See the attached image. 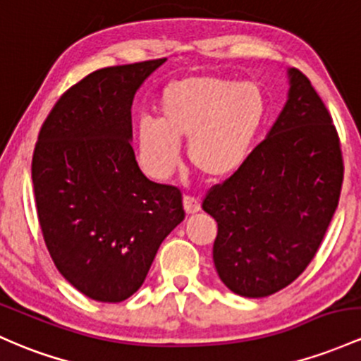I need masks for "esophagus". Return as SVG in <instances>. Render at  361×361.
I'll return each mask as SVG.
<instances>
[{
	"label": "esophagus",
	"mask_w": 361,
	"mask_h": 361,
	"mask_svg": "<svg viewBox=\"0 0 361 361\" xmlns=\"http://www.w3.org/2000/svg\"><path fill=\"white\" fill-rule=\"evenodd\" d=\"M183 209H185V212L188 214V216H192V214H197L200 211V202L197 199H193V197L187 195L183 199Z\"/></svg>",
	"instance_id": "1"
}]
</instances>
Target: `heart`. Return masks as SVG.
<instances>
[{
	"label": "heart",
	"instance_id": "b5f03b06",
	"mask_svg": "<svg viewBox=\"0 0 361 361\" xmlns=\"http://www.w3.org/2000/svg\"><path fill=\"white\" fill-rule=\"evenodd\" d=\"M159 123L138 125L142 162L164 180L180 162V142H188V161L214 181L238 173L250 157L267 118L264 90L252 82L214 75H190L164 87Z\"/></svg>",
	"mask_w": 361,
	"mask_h": 361
}]
</instances>
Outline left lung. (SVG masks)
<instances>
[{
	"mask_svg": "<svg viewBox=\"0 0 361 361\" xmlns=\"http://www.w3.org/2000/svg\"><path fill=\"white\" fill-rule=\"evenodd\" d=\"M288 78V101L271 132L202 204L217 223V274L247 298L272 295L302 274L341 195L343 154L331 114L302 71L290 68Z\"/></svg>",
	"mask_w": 361,
	"mask_h": 361,
	"instance_id": "1",
	"label": "left lung"
}]
</instances>
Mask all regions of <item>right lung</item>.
<instances>
[{
	"label": "right lung",
	"mask_w": 361,
	"mask_h": 361,
	"mask_svg": "<svg viewBox=\"0 0 361 361\" xmlns=\"http://www.w3.org/2000/svg\"><path fill=\"white\" fill-rule=\"evenodd\" d=\"M166 58L92 71L42 123L32 183L44 243L59 274L96 302L144 284L162 240L185 219L181 192L150 181L132 147V102Z\"/></svg>",
	"instance_id": "add662e5"
}]
</instances>
